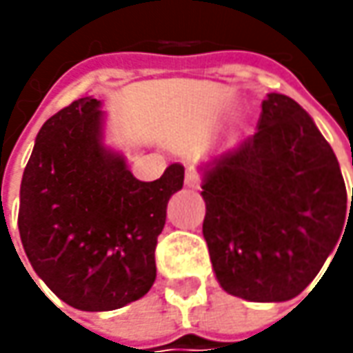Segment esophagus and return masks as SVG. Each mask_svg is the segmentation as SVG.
<instances>
[{
  "mask_svg": "<svg viewBox=\"0 0 353 353\" xmlns=\"http://www.w3.org/2000/svg\"><path fill=\"white\" fill-rule=\"evenodd\" d=\"M184 184L192 190L200 188V174L196 172V169H188L186 170V179H184Z\"/></svg>",
  "mask_w": 353,
  "mask_h": 353,
  "instance_id": "34e87169",
  "label": "esophagus"
}]
</instances>
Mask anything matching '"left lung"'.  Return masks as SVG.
<instances>
[{
  "label": "left lung",
  "mask_w": 353,
  "mask_h": 353,
  "mask_svg": "<svg viewBox=\"0 0 353 353\" xmlns=\"http://www.w3.org/2000/svg\"><path fill=\"white\" fill-rule=\"evenodd\" d=\"M257 125L198 167L202 234L225 292L283 303L305 291L346 236L353 190L350 204L332 147L292 98L267 94Z\"/></svg>",
  "instance_id": "1"
}]
</instances>
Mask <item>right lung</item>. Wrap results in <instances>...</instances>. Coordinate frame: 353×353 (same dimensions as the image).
<instances>
[{"label":"right lung","instance_id":"obj_1","mask_svg":"<svg viewBox=\"0 0 353 353\" xmlns=\"http://www.w3.org/2000/svg\"><path fill=\"white\" fill-rule=\"evenodd\" d=\"M80 98L37 133L19 190V236L34 273L66 305L103 312L139 301L157 277V237L184 167L137 181L105 145V112Z\"/></svg>","mask_w":353,"mask_h":353}]
</instances>
